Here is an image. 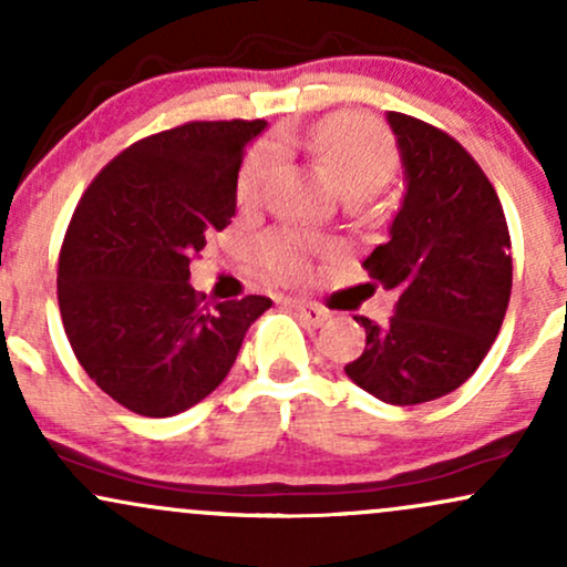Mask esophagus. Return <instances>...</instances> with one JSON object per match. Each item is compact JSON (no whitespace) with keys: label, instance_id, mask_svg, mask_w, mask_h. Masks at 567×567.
Returning <instances> with one entry per match:
<instances>
[{"label":"esophagus","instance_id":"esophagus-1","mask_svg":"<svg viewBox=\"0 0 567 567\" xmlns=\"http://www.w3.org/2000/svg\"><path fill=\"white\" fill-rule=\"evenodd\" d=\"M288 303H290V309L298 311V317H301L306 324H311V328H320V324L330 317L322 306H317L311 301H298V298H292V301H288Z\"/></svg>","mask_w":567,"mask_h":567}]
</instances>
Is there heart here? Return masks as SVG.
Returning a JSON list of instances; mask_svg holds the SVG:
<instances>
[{
	"instance_id": "b5f03b06",
	"label": "heart",
	"mask_w": 567,
	"mask_h": 567,
	"mask_svg": "<svg viewBox=\"0 0 567 567\" xmlns=\"http://www.w3.org/2000/svg\"><path fill=\"white\" fill-rule=\"evenodd\" d=\"M277 146L285 152L309 154L322 171H328L343 197L362 199L392 178L396 167L394 143L379 122L357 114H336L315 127H285L277 135ZM277 171V148L258 146L245 159L237 178V197L243 205L264 199L271 175ZM320 250V243L301 231H271L261 239V261L277 279L292 282L309 269V258Z\"/></svg>"
}]
</instances>
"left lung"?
<instances>
[{
	"mask_svg": "<svg viewBox=\"0 0 567 567\" xmlns=\"http://www.w3.org/2000/svg\"><path fill=\"white\" fill-rule=\"evenodd\" d=\"M405 194L389 239L362 261L396 290L386 324L354 317L365 351L347 375L389 405L458 389L496 341L512 292L509 229L496 188L458 141L408 114H386Z\"/></svg>",
	"mask_w": 567,
	"mask_h": 567,
	"instance_id": "obj_1",
	"label": "left lung"
}]
</instances>
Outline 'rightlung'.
<instances>
[{"label": "right lung", "mask_w": 567, "mask_h": 567, "mask_svg": "<svg viewBox=\"0 0 567 567\" xmlns=\"http://www.w3.org/2000/svg\"><path fill=\"white\" fill-rule=\"evenodd\" d=\"M264 120L188 122L109 162L71 218L58 306L84 373L148 419L178 415L229 375L264 296L205 303L188 264L237 210L245 146Z\"/></svg>", "instance_id": "obj_1"}]
</instances>
